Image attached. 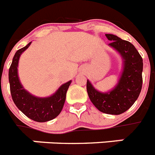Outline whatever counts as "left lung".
Returning <instances> with one entry per match:
<instances>
[{
	"label": "left lung",
	"mask_w": 155,
	"mask_h": 155,
	"mask_svg": "<svg viewBox=\"0 0 155 155\" xmlns=\"http://www.w3.org/2000/svg\"><path fill=\"white\" fill-rule=\"evenodd\" d=\"M123 59V71L117 85L108 92H100L87 80V92L94 106L108 114H121L133 105L140 96L143 84V59L130 42L114 34H106Z\"/></svg>",
	"instance_id": "1"
}]
</instances>
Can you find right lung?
I'll list each match as a JSON object with an SVG mask.
<instances>
[{
    "label": "right lung",
    "mask_w": 155,
    "mask_h": 155,
    "mask_svg": "<svg viewBox=\"0 0 155 155\" xmlns=\"http://www.w3.org/2000/svg\"><path fill=\"white\" fill-rule=\"evenodd\" d=\"M31 42L15 52L8 71L12 98L15 106L26 117L38 122L51 121L59 115L64 105L66 95L71 81L62 84L53 95L45 98L34 96L21 84L18 76V59Z\"/></svg>",
    "instance_id": "obj_1"
}]
</instances>
